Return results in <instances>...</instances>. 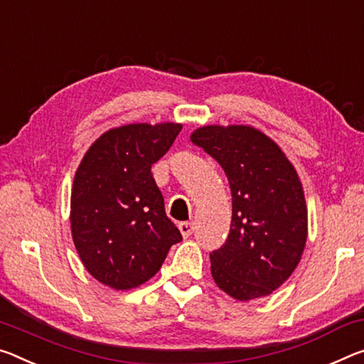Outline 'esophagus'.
I'll list each match as a JSON object with an SVG mask.
<instances>
[{"instance_id":"1","label":"esophagus","mask_w":364,"mask_h":364,"mask_svg":"<svg viewBox=\"0 0 364 364\" xmlns=\"http://www.w3.org/2000/svg\"><path fill=\"white\" fill-rule=\"evenodd\" d=\"M180 232L183 235V238H189L194 232V223L193 222H183L180 223Z\"/></svg>"}]
</instances>
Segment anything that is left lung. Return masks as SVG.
<instances>
[{
  "instance_id": "left-lung-1",
  "label": "left lung",
  "mask_w": 364,
  "mask_h": 364,
  "mask_svg": "<svg viewBox=\"0 0 364 364\" xmlns=\"http://www.w3.org/2000/svg\"><path fill=\"white\" fill-rule=\"evenodd\" d=\"M191 141L228 178L232 225L210 252L212 279L236 301L264 298L290 279L308 240V207L295 166L274 139L250 124H207Z\"/></svg>"
}]
</instances>
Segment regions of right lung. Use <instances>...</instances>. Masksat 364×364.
<instances>
[{"instance_id":"obj_1","label":"right lung","mask_w":364,"mask_h":364,"mask_svg":"<svg viewBox=\"0 0 364 364\" xmlns=\"http://www.w3.org/2000/svg\"><path fill=\"white\" fill-rule=\"evenodd\" d=\"M181 123H131L103 132L84 154L71 188V235L87 272L117 291L159 272L181 233L166 217L151 168Z\"/></svg>"}]
</instances>
